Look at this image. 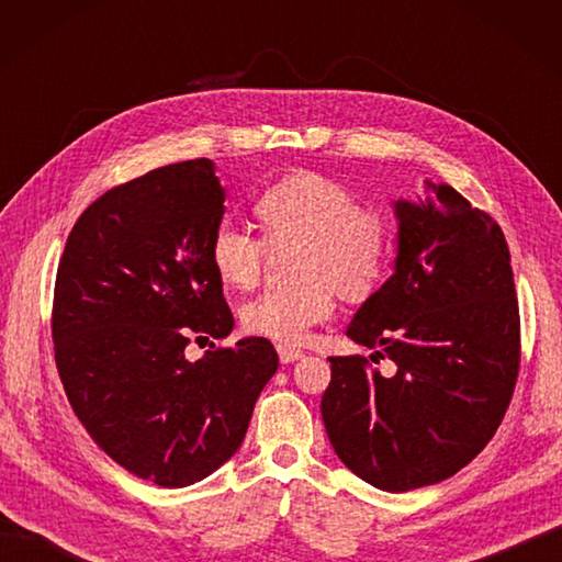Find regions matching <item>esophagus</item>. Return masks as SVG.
Here are the masks:
<instances>
[{
	"instance_id": "34e87169",
	"label": "esophagus",
	"mask_w": 562,
	"mask_h": 562,
	"mask_svg": "<svg viewBox=\"0 0 562 562\" xmlns=\"http://www.w3.org/2000/svg\"><path fill=\"white\" fill-rule=\"evenodd\" d=\"M278 355H280V362H284V364H290L294 360H300V357H304V352L300 348H294V345H288V342L278 345Z\"/></svg>"
}]
</instances>
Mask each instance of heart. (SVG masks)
Masks as SVG:
<instances>
[{"label": "heart", "instance_id": "obj_1", "mask_svg": "<svg viewBox=\"0 0 562 562\" xmlns=\"http://www.w3.org/2000/svg\"><path fill=\"white\" fill-rule=\"evenodd\" d=\"M266 238L232 220L210 236V262L226 288L250 290L260 282L268 244H302L294 288H274L241 308L244 326L272 340L300 342L336 312V288L364 296L384 278L393 254L386 214L357 205L350 188L314 171L284 176L256 198Z\"/></svg>", "mask_w": 562, "mask_h": 562}]
</instances>
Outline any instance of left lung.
Returning <instances> with one entry per match:
<instances>
[{
    "mask_svg": "<svg viewBox=\"0 0 562 562\" xmlns=\"http://www.w3.org/2000/svg\"><path fill=\"white\" fill-rule=\"evenodd\" d=\"M396 202V272L355 314L348 336L391 360L328 357L321 398L338 459L369 485L405 493L473 461L519 376V302L505 234L447 183Z\"/></svg>",
    "mask_w": 562,
    "mask_h": 562,
    "instance_id": "obj_1",
    "label": "left lung"
}]
</instances>
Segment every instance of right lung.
Here are the masks:
<instances>
[{
  "label": "right lung",
  "mask_w": 562,
  "mask_h": 562,
  "mask_svg": "<svg viewBox=\"0 0 562 562\" xmlns=\"http://www.w3.org/2000/svg\"><path fill=\"white\" fill-rule=\"evenodd\" d=\"M222 214L210 159L161 166L91 202L57 266L53 340L71 408L115 463L161 487L229 461L278 372L268 338L186 357L193 338L234 328L207 254Z\"/></svg>",
  "instance_id": "add662e5"
}]
</instances>
